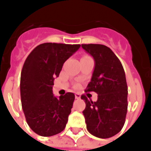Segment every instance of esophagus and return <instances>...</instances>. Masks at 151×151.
Segmentation results:
<instances>
[{
    "instance_id": "esophagus-1",
    "label": "esophagus",
    "mask_w": 151,
    "mask_h": 151,
    "mask_svg": "<svg viewBox=\"0 0 151 151\" xmlns=\"http://www.w3.org/2000/svg\"><path fill=\"white\" fill-rule=\"evenodd\" d=\"M75 98L76 99H80V98H81V95H80V93H75Z\"/></svg>"
}]
</instances>
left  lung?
Returning <instances> with one entry per match:
<instances>
[{"instance_id": "left-lung-1", "label": "left lung", "mask_w": 151, "mask_h": 151, "mask_svg": "<svg viewBox=\"0 0 151 151\" xmlns=\"http://www.w3.org/2000/svg\"><path fill=\"white\" fill-rule=\"evenodd\" d=\"M94 58L92 79L85 92H95L97 101L88 100L83 111L87 129L98 138H110L121 132L127 112V84L122 64L110 48L103 45H82Z\"/></svg>"}]
</instances>
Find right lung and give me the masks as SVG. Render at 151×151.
I'll list each match as a JSON object with an SVG mask.
<instances>
[{
  "label": "right lung",
  "mask_w": 151,
  "mask_h": 151,
  "mask_svg": "<svg viewBox=\"0 0 151 151\" xmlns=\"http://www.w3.org/2000/svg\"><path fill=\"white\" fill-rule=\"evenodd\" d=\"M80 45L45 43L35 47L24 61L20 76V97L24 116L33 132L52 136L64 130L75 96L55 97L52 92L68 58Z\"/></svg>",
  "instance_id": "right-lung-1"
}]
</instances>
